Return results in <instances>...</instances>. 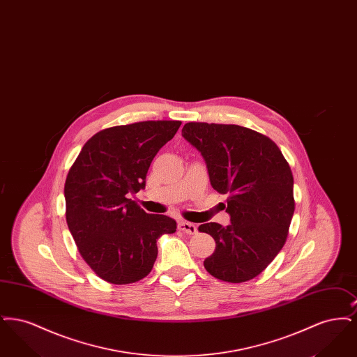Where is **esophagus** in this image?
Returning a JSON list of instances; mask_svg holds the SVG:
<instances>
[{"mask_svg": "<svg viewBox=\"0 0 357 357\" xmlns=\"http://www.w3.org/2000/svg\"><path fill=\"white\" fill-rule=\"evenodd\" d=\"M178 229L183 233H186L188 236H192L197 233V226L194 223H190V222L181 221L178 223Z\"/></svg>", "mask_w": 357, "mask_h": 357, "instance_id": "1", "label": "esophagus"}]
</instances>
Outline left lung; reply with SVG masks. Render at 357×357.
Listing matches in <instances>:
<instances>
[{
	"mask_svg": "<svg viewBox=\"0 0 357 357\" xmlns=\"http://www.w3.org/2000/svg\"><path fill=\"white\" fill-rule=\"evenodd\" d=\"M182 136L202 153L211 186L227 195L231 220L229 226L198 227L215 241L204 269L231 284L253 280L288 238L294 213L290 166L271 137L246 127L190 121Z\"/></svg>",
	"mask_w": 357,
	"mask_h": 357,
	"instance_id": "8db88e82",
	"label": "left lung"
}]
</instances>
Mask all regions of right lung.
I'll return each instance as SVG.
<instances>
[{
	"mask_svg": "<svg viewBox=\"0 0 357 357\" xmlns=\"http://www.w3.org/2000/svg\"><path fill=\"white\" fill-rule=\"evenodd\" d=\"M179 120L115 126L86 140L69 169L66 218L77 250L102 280L127 285L153 271L158 238L176 222L147 214L130 194L146 185L155 155L181 127Z\"/></svg>",
	"mask_w": 357,
	"mask_h": 357,
	"instance_id": "1",
	"label": "right lung"
}]
</instances>
